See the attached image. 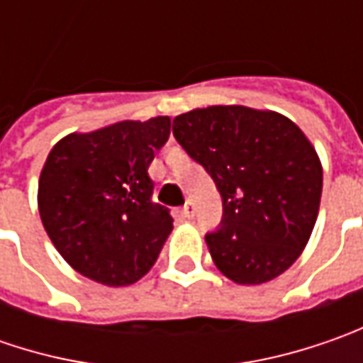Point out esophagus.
Segmentation results:
<instances>
[{
  "instance_id": "1",
  "label": "esophagus",
  "mask_w": 363,
  "mask_h": 363,
  "mask_svg": "<svg viewBox=\"0 0 363 363\" xmlns=\"http://www.w3.org/2000/svg\"><path fill=\"white\" fill-rule=\"evenodd\" d=\"M182 214H184L186 218H194V203L186 202L184 210H182Z\"/></svg>"
}]
</instances>
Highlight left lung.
Here are the masks:
<instances>
[{"mask_svg": "<svg viewBox=\"0 0 363 363\" xmlns=\"http://www.w3.org/2000/svg\"><path fill=\"white\" fill-rule=\"evenodd\" d=\"M174 137L212 175L222 222L206 234L218 271L238 285L277 279L301 257L319 214L323 169L285 115L242 105L194 108Z\"/></svg>", "mask_w": 363, "mask_h": 363, "instance_id": "1", "label": "left lung"}]
</instances>
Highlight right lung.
<instances>
[{"mask_svg": "<svg viewBox=\"0 0 363 363\" xmlns=\"http://www.w3.org/2000/svg\"><path fill=\"white\" fill-rule=\"evenodd\" d=\"M172 119L119 121L70 133L46 157L38 210L50 240L82 277L127 286L145 277L174 230L169 210L151 200V161Z\"/></svg>", "mask_w": 363, "mask_h": 363, "instance_id": "obj_1", "label": "right lung"}]
</instances>
